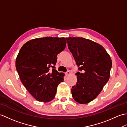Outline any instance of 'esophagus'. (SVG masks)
<instances>
[{
  "instance_id": "esophagus-1",
  "label": "esophagus",
  "mask_w": 127,
  "mask_h": 127,
  "mask_svg": "<svg viewBox=\"0 0 127 127\" xmlns=\"http://www.w3.org/2000/svg\"><path fill=\"white\" fill-rule=\"evenodd\" d=\"M70 74V71H67L65 72V75L66 76H68Z\"/></svg>"
}]
</instances>
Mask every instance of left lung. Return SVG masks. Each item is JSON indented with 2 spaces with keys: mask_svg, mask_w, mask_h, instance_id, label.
<instances>
[{
  "mask_svg": "<svg viewBox=\"0 0 127 127\" xmlns=\"http://www.w3.org/2000/svg\"><path fill=\"white\" fill-rule=\"evenodd\" d=\"M66 39L79 71L72 96L79 103L86 104L99 95L109 79L111 58L103 47L92 40L82 37Z\"/></svg>",
  "mask_w": 127,
  "mask_h": 127,
  "instance_id": "1",
  "label": "left lung"
}]
</instances>
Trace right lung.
<instances>
[{
  "instance_id": "add662e5",
  "label": "right lung",
  "mask_w": 127,
  "mask_h": 127,
  "mask_svg": "<svg viewBox=\"0 0 127 127\" xmlns=\"http://www.w3.org/2000/svg\"><path fill=\"white\" fill-rule=\"evenodd\" d=\"M65 38L46 37L28 41L20 49L16 61L22 83L37 101L48 102L55 97L64 73L55 69L58 54L65 49Z\"/></svg>"
}]
</instances>
